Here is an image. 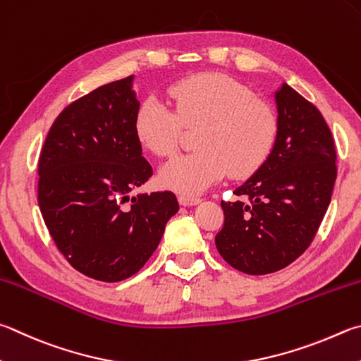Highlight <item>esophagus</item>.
Here are the masks:
<instances>
[{
  "mask_svg": "<svg viewBox=\"0 0 361 361\" xmlns=\"http://www.w3.org/2000/svg\"><path fill=\"white\" fill-rule=\"evenodd\" d=\"M178 202L183 207H192V205H197V203H200V199L195 197V195H191V194H180Z\"/></svg>",
  "mask_w": 361,
  "mask_h": 361,
  "instance_id": "obj_1",
  "label": "esophagus"
}]
</instances>
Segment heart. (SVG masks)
Returning <instances> with one entry per match:
<instances>
[{
    "label": "heart",
    "instance_id": "b5f03b06",
    "mask_svg": "<svg viewBox=\"0 0 361 361\" xmlns=\"http://www.w3.org/2000/svg\"><path fill=\"white\" fill-rule=\"evenodd\" d=\"M175 112L154 97L140 104L134 128L143 148L167 158L178 147L181 124L199 126L200 152L178 156L161 169L162 186L181 194H199L226 175L254 173L270 154L278 121L273 109L254 99L252 91L235 78L207 72L169 88Z\"/></svg>",
    "mask_w": 361,
    "mask_h": 361
}]
</instances>
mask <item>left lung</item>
Returning <instances> with one entry per match:
<instances>
[{
	"mask_svg": "<svg viewBox=\"0 0 361 361\" xmlns=\"http://www.w3.org/2000/svg\"><path fill=\"white\" fill-rule=\"evenodd\" d=\"M278 130L264 164L221 202L224 227L216 247L246 274L283 270L311 245L336 181L331 130L316 106L283 83L274 91Z\"/></svg>",
	"mask_w": 361,
	"mask_h": 361,
	"instance_id": "obj_1",
	"label": "left lung"
}]
</instances>
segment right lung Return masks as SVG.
Listing matches in <instances>:
<instances>
[{
	"instance_id": "right-lung-1",
	"label": "right lung",
	"mask_w": 361,
	"mask_h": 361,
	"mask_svg": "<svg viewBox=\"0 0 361 361\" xmlns=\"http://www.w3.org/2000/svg\"><path fill=\"white\" fill-rule=\"evenodd\" d=\"M134 78L64 109L39 158L37 202L51 238L75 270L104 283L139 271L180 208L170 191L129 197L153 175L135 135Z\"/></svg>"
}]
</instances>
